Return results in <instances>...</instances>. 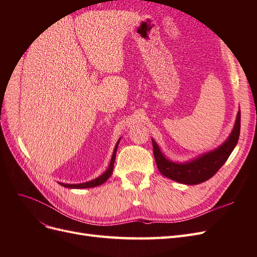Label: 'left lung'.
<instances>
[{"mask_svg":"<svg viewBox=\"0 0 257 257\" xmlns=\"http://www.w3.org/2000/svg\"><path fill=\"white\" fill-rule=\"evenodd\" d=\"M240 135V111L237 113V119L234 130L231 131L227 141L215 150L207 152L186 163H175L165 158L160 150L158 144L152 139L153 154L155 163L161 174L168 179L183 184H198L209 180L215 175L225 162L229 158L230 153L236 147Z\"/></svg>","mask_w":257,"mask_h":257,"instance_id":"1","label":"left lung"}]
</instances>
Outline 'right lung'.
I'll return each mask as SVG.
<instances>
[{
	"instance_id": "add662e5",
	"label": "right lung",
	"mask_w": 257,
	"mask_h": 257,
	"mask_svg": "<svg viewBox=\"0 0 257 257\" xmlns=\"http://www.w3.org/2000/svg\"><path fill=\"white\" fill-rule=\"evenodd\" d=\"M119 143H120V139H119L118 143H116V145H115V147H114V150H113V153H112L110 164H109V166H108L107 170H106V172H105L103 175H100L99 177H97V178H95V179H93V180H91V181L79 183V184H67V183H62V182H59V183H60L62 186H64V188H68V189H89V188H94V186L103 184L105 181H107L108 179H109V177H110L111 174H112L113 164H114V159H115V153H116V149H118Z\"/></svg>"
}]
</instances>
